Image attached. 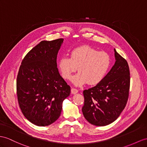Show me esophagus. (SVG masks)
Segmentation results:
<instances>
[{"mask_svg":"<svg viewBox=\"0 0 147 147\" xmlns=\"http://www.w3.org/2000/svg\"><path fill=\"white\" fill-rule=\"evenodd\" d=\"M71 92L72 94H76L78 92V90L75 88H71Z\"/></svg>","mask_w":147,"mask_h":147,"instance_id":"34e87169","label":"esophagus"}]
</instances>
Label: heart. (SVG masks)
Segmentation results:
<instances>
[{
	"mask_svg": "<svg viewBox=\"0 0 147 147\" xmlns=\"http://www.w3.org/2000/svg\"><path fill=\"white\" fill-rule=\"evenodd\" d=\"M111 62L107 53L98 52L89 45H82L71 50L70 58L67 56L60 58L57 67L65 79H69L78 69L79 72L71 78L76 85L87 83L95 85L104 79L110 70Z\"/></svg>",
	"mask_w": 147,
	"mask_h": 147,
	"instance_id": "b5f03b06",
	"label": "heart"
}]
</instances>
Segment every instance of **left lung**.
Here are the masks:
<instances>
[{
	"mask_svg": "<svg viewBox=\"0 0 147 147\" xmlns=\"http://www.w3.org/2000/svg\"><path fill=\"white\" fill-rule=\"evenodd\" d=\"M115 62L102 82L85 90L82 112L89 123L105 126L116 120L126 106L130 89V70L127 60L116 50Z\"/></svg>",
	"mask_w": 147,
	"mask_h": 147,
	"instance_id": "1",
	"label": "left lung"
}]
</instances>
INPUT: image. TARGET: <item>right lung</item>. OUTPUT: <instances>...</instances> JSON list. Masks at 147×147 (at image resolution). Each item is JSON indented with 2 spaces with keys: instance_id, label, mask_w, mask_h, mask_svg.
Instances as JSON below:
<instances>
[{
  "instance_id": "obj_1",
  "label": "right lung",
  "mask_w": 147,
  "mask_h": 147,
  "mask_svg": "<svg viewBox=\"0 0 147 147\" xmlns=\"http://www.w3.org/2000/svg\"><path fill=\"white\" fill-rule=\"evenodd\" d=\"M63 38L41 41L24 57L17 77V94L22 113L31 123L48 126L59 119L70 87L60 76L57 57Z\"/></svg>"
}]
</instances>
